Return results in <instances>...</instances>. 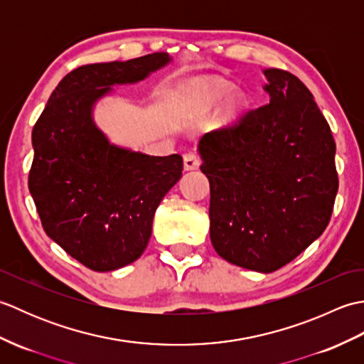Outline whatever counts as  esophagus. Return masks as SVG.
<instances>
[{"label":"esophagus","mask_w":364,"mask_h":364,"mask_svg":"<svg viewBox=\"0 0 364 364\" xmlns=\"http://www.w3.org/2000/svg\"><path fill=\"white\" fill-rule=\"evenodd\" d=\"M184 170H197L200 167V158L196 153H186L183 156Z\"/></svg>","instance_id":"esophagus-1"}]
</instances>
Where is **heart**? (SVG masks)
<instances>
[{
  "instance_id": "obj_1",
  "label": "heart",
  "mask_w": 364,
  "mask_h": 364,
  "mask_svg": "<svg viewBox=\"0 0 364 364\" xmlns=\"http://www.w3.org/2000/svg\"><path fill=\"white\" fill-rule=\"evenodd\" d=\"M230 92V86L225 82L222 81H213V82H208L205 86L200 89V97H202L203 103L206 106H214L220 103L223 98L228 95ZM244 106V97L241 94H235L228 97L227 100V112L230 115H233L236 112H239L242 109Z\"/></svg>"
}]
</instances>
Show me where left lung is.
<instances>
[{
  "instance_id": "obj_1",
  "label": "left lung",
  "mask_w": 364,
  "mask_h": 364,
  "mask_svg": "<svg viewBox=\"0 0 364 364\" xmlns=\"http://www.w3.org/2000/svg\"><path fill=\"white\" fill-rule=\"evenodd\" d=\"M269 103L198 141L210 181V237L219 257L269 274L327 228L338 192L336 145L313 94L264 68Z\"/></svg>"
}]
</instances>
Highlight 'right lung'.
<instances>
[{
    "mask_svg": "<svg viewBox=\"0 0 364 364\" xmlns=\"http://www.w3.org/2000/svg\"><path fill=\"white\" fill-rule=\"evenodd\" d=\"M172 63L167 53L89 64L64 76L33 129L29 192L54 242L97 272L136 261L161 200L181 178L183 158L112 144L94 120L114 86L136 84Z\"/></svg>",
    "mask_w": 364,
    "mask_h": 364,
    "instance_id": "right-lung-1",
    "label": "right lung"
}]
</instances>
